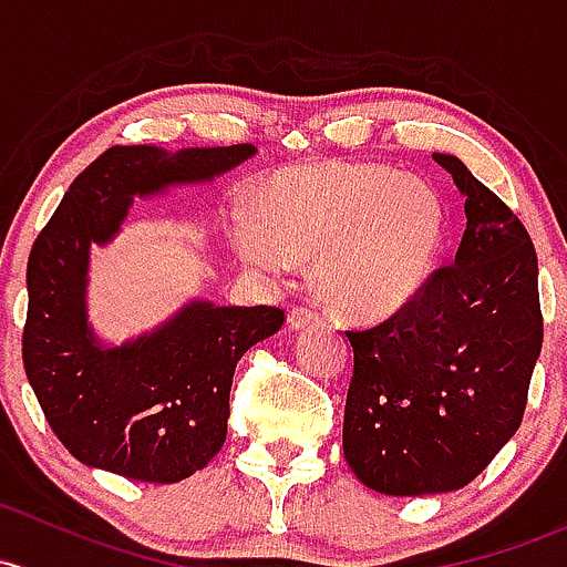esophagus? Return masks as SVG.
Segmentation results:
<instances>
[{
    "instance_id": "34e87169",
    "label": "esophagus",
    "mask_w": 567,
    "mask_h": 567,
    "mask_svg": "<svg viewBox=\"0 0 567 567\" xmlns=\"http://www.w3.org/2000/svg\"><path fill=\"white\" fill-rule=\"evenodd\" d=\"M320 318L315 312H309V309H301V307H293L288 312V326L293 331H303L309 329V326H318Z\"/></svg>"
}]
</instances>
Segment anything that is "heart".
<instances>
[{"label":"heart","instance_id":"obj_1","mask_svg":"<svg viewBox=\"0 0 567 567\" xmlns=\"http://www.w3.org/2000/svg\"><path fill=\"white\" fill-rule=\"evenodd\" d=\"M445 234L437 189L374 163L290 165L271 176L260 206L241 204L234 217L244 264L290 274L315 255L320 299L355 323L389 320L419 299Z\"/></svg>","mask_w":567,"mask_h":567}]
</instances>
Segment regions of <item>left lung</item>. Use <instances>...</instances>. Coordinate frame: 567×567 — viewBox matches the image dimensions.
<instances>
[{
    "label": "left lung",
    "instance_id": "8db88e82",
    "mask_svg": "<svg viewBox=\"0 0 567 567\" xmlns=\"http://www.w3.org/2000/svg\"><path fill=\"white\" fill-rule=\"evenodd\" d=\"M432 157L464 198L454 264L399 315L344 331V458L363 486L391 497L456 492L484 473L522 424L544 344L529 234L462 159Z\"/></svg>",
    "mask_w": 567,
    "mask_h": 567
}]
</instances>
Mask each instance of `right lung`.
I'll list each match as a JSON object with an SVG mask.
<instances>
[{
	"instance_id": "obj_1",
	"label": "right lung",
	"mask_w": 567,
	"mask_h": 567,
	"mask_svg": "<svg viewBox=\"0 0 567 567\" xmlns=\"http://www.w3.org/2000/svg\"><path fill=\"white\" fill-rule=\"evenodd\" d=\"M255 152L113 146L70 184L34 241L23 369L53 434L89 467L176 484L223 449L236 363L282 329V309L193 299L157 329L109 344L89 323V252L118 236L135 195L214 182Z\"/></svg>"
}]
</instances>
